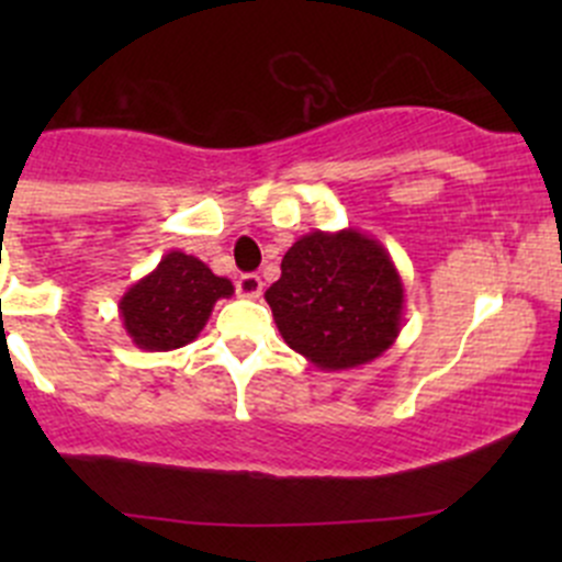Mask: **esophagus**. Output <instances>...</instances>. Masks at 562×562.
<instances>
[{"label": "esophagus", "mask_w": 562, "mask_h": 562, "mask_svg": "<svg viewBox=\"0 0 562 562\" xmlns=\"http://www.w3.org/2000/svg\"><path fill=\"white\" fill-rule=\"evenodd\" d=\"M236 291L245 299H258L260 293H263V280H260L258 274H241L239 280H236Z\"/></svg>", "instance_id": "34e87169"}]
</instances>
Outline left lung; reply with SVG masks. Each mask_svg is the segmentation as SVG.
<instances>
[{
  "label": "left lung",
  "mask_w": 562,
  "mask_h": 562,
  "mask_svg": "<svg viewBox=\"0 0 562 562\" xmlns=\"http://www.w3.org/2000/svg\"><path fill=\"white\" fill-rule=\"evenodd\" d=\"M282 339L317 370H356L400 337L405 288L389 249L356 228L313 231L266 291Z\"/></svg>",
  "instance_id": "left-lung-1"
}]
</instances>
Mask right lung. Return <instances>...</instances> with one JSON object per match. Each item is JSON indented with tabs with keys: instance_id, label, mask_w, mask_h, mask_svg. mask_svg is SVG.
<instances>
[{
	"instance_id": "add662e5",
	"label": "right lung",
	"mask_w": 562,
	"mask_h": 562,
	"mask_svg": "<svg viewBox=\"0 0 562 562\" xmlns=\"http://www.w3.org/2000/svg\"><path fill=\"white\" fill-rule=\"evenodd\" d=\"M234 296V282L217 277L195 255L171 249L119 299V317L140 350H176L198 339L214 304Z\"/></svg>"
}]
</instances>
